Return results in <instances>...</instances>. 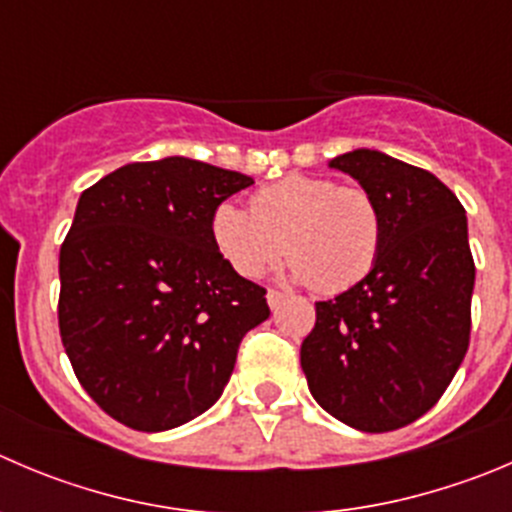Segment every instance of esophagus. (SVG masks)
<instances>
[{
    "label": "esophagus",
    "mask_w": 512,
    "mask_h": 512,
    "mask_svg": "<svg viewBox=\"0 0 512 512\" xmlns=\"http://www.w3.org/2000/svg\"><path fill=\"white\" fill-rule=\"evenodd\" d=\"M266 301H269L271 311H276V309H279V306H281V301H284V294H281V291L269 289V294H266Z\"/></svg>",
    "instance_id": "obj_1"
}]
</instances>
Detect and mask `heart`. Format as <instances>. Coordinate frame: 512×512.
<instances>
[{"mask_svg":"<svg viewBox=\"0 0 512 512\" xmlns=\"http://www.w3.org/2000/svg\"><path fill=\"white\" fill-rule=\"evenodd\" d=\"M211 241L241 279L264 276L286 251L291 279L337 294L359 284L377 264L382 211L359 186L286 175L253 193L251 211L218 203Z\"/></svg>","mask_w":512,"mask_h":512,"instance_id":"b5f03b06","label":"heart"}]
</instances>
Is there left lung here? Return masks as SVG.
Masks as SVG:
<instances>
[{
	"mask_svg": "<svg viewBox=\"0 0 512 512\" xmlns=\"http://www.w3.org/2000/svg\"><path fill=\"white\" fill-rule=\"evenodd\" d=\"M382 211L377 264L316 301L301 344L311 397L362 432L410 425L435 407L465 359L475 264L465 208L430 170L357 148L329 160Z\"/></svg>",
	"mask_w": 512,
	"mask_h": 512,
	"instance_id": "left-lung-1",
	"label": "left lung"
}]
</instances>
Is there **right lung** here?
Returning a JSON list of instances; mask_svg holds the SVG:
<instances>
[{
  "label": "right lung",
  "instance_id": "right-lung-1",
  "mask_svg": "<svg viewBox=\"0 0 512 512\" xmlns=\"http://www.w3.org/2000/svg\"><path fill=\"white\" fill-rule=\"evenodd\" d=\"M248 175L170 155L130 163L80 196L60 248V334L97 405L140 432L218 402L238 344L269 319L266 291L211 241L218 203Z\"/></svg>",
  "mask_w": 512,
  "mask_h": 512
}]
</instances>
